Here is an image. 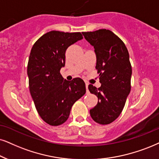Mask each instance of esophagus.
I'll return each instance as SVG.
<instances>
[{"label": "esophagus", "instance_id": "1", "mask_svg": "<svg viewBox=\"0 0 159 159\" xmlns=\"http://www.w3.org/2000/svg\"><path fill=\"white\" fill-rule=\"evenodd\" d=\"M86 92H88L89 90H88V84L87 83H86Z\"/></svg>", "mask_w": 159, "mask_h": 159}]
</instances>
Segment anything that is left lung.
I'll list each match as a JSON object with an SVG mask.
<instances>
[{
	"label": "left lung",
	"mask_w": 159,
	"mask_h": 159,
	"mask_svg": "<svg viewBox=\"0 0 159 159\" xmlns=\"http://www.w3.org/2000/svg\"><path fill=\"white\" fill-rule=\"evenodd\" d=\"M94 48L96 70L101 86L92 84L89 90L98 98V104L90 109L94 122L108 125L114 121L123 109L130 92L132 68L129 53L123 42L110 30L82 32Z\"/></svg>",
	"instance_id": "obj_1"
}]
</instances>
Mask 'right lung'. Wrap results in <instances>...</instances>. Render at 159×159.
<instances>
[{
    "mask_svg": "<svg viewBox=\"0 0 159 159\" xmlns=\"http://www.w3.org/2000/svg\"><path fill=\"white\" fill-rule=\"evenodd\" d=\"M82 39L80 32L51 31L31 48L27 68L30 93L38 114L50 125L67 121L72 106L86 93L81 78L68 81L60 73L65 65L67 48Z\"/></svg>",
    "mask_w": 159,
    "mask_h": 159,
    "instance_id": "add662e5",
    "label": "right lung"
}]
</instances>
